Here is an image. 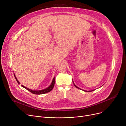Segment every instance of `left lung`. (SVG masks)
<instances>
[{"label":"left lung","mask_w":126,"mask_h":126,"mask_svg":"<svg viewBox=\"0 0 126 126\" xmlns=\"http://www.w3.org/2000/svg\"><path fill=\"white\" fill-rule=\"evenodd\" d=\"M72 82H73V83H74V85H75V86L76 87V88H79V89H81V90H83V91H85V92H91V91H94V90H89V91H87V90H83V89H80V88H79L78 87H77V86L75 84V83H74V81H72ZM102 86H103V85ZM101 86V87H102Z\"/></svg>","instance_id":"obj_1"}]
</instances>
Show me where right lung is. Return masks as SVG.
<instances>
[{
	"label": "right lung",
	"mask_w": 126,
	"mask_h": 126,
	"mask_svg": "<svg viewBox=\"0 0 126 126\" xmlns=\"http://www.w3.org/2000/svg\"><path fill=\"white\" fill-rule=\"evenodd\" d=\"M14 76H15V78L16 79V80L17 82V83L20 84V83L18 81V80H17V78L16 77L15 74H14ZM55 77H54V78H53V80L52 81V82L51 83V84L48 87H47L45 89H42V90H32L31 89H29L27 87H26L25 86H24L23 85H21V86L23 88H24L25 89H26V90H29V91H30L31 92H32V94H46V93H47V92L50 91L53 88H54V85H55Z\"/></svg>",
	"instance_id": "obj_1"
}]
</instances>
